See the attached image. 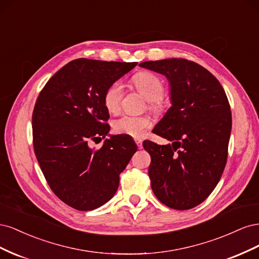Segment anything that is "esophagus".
<instances>
[{
  "label": "esophagus",
  "mask_w": 259,
  "mask_h": 259,
  "mask_svg": "<svg viewBox=\"0 0 259 259\" xmlns=\"http://www.w3.org/2000/svg\"><path fill=\"white\" fill-rule=\"evenodd\" d=\"M135 143H136V145H137L138 149H143V142H142V140L136 139V140H135Z\"/></svg>",
  "instance_id": "obj_1"
}]
</instances>
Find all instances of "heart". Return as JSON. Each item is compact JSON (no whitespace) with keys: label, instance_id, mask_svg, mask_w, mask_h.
<instances>
[{"label":"heart","instance_id":"heart-1","mask_svg":"<svg viewBox=\"0 0 259 259\" xmlns=\"http://www.w3.org/2000/svg\"><path fill=\"white\" fill-rule=\"evenodd\" d=\"M133 84L149 100V107L154 111H160L163 104L161 98L164 95V84L158 75L143 71L133 76ZM123 98V85L114 82L108 86L104 94V104L107 110L115 113L120 110ZM151 126V120L146 115L124 114L113 122V130L119 134H125L135 138L142 137Z\"/></svg>","mask_w":259,"mask_h":259}]
</instances>
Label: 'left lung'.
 I'll return each instance as SVG.
<instances>
[{
  "label": "left lung",
  "mask_w": 259,
  "mask_h": 259,
  "mask_svg": "<svg viewBox=\"0 0 259 259\" xmlns=\"http://www.w3.org/2000/svg\"><path fill=\"white\" fill-rule=\"evenodd\" d=\"M139 66L164 74L170 84L171 107L152 132L171 144H143L151 156L152 191L164 205L190 209L215 189L225 169L232 124L228 98L197 62L170 58Z\"/></svg>",
  "instance_id": "obj_1"
}]
</instances>
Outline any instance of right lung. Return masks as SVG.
<instances>
[{"instance_id":"1","label":"right lung","mask_w":259,"mask_h":259,"mask_svg":"<svg viewBox=\"0 0 259 259\" xmlns=\"http://www.w3.org/2000/svg\"><path fill=\"white\" fill-rule=\"evenodd\" d=\"M136 65L75 59L38 94L32 113L34 153L52 191L75 209L92 210L110 200L137 151L128 135L110 136L100 149L89 145L110 131L104 104L108 86Z\"/></svg>"}]
</instances>
